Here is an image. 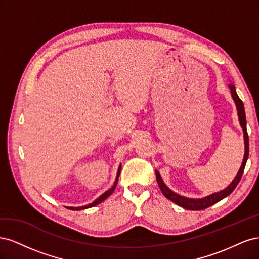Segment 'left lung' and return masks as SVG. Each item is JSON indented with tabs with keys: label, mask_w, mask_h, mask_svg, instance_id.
<instances>
[{
	"label": "left lung",
	"mask_w": 259,
	"mask_h": 259,
	"mask_svg": "<svg viewBox=\"0 0 259 259\" xmlns=\"http://www.w3.org/2000/svg\"><path fill=\"white\" fill-rule=\"evenodd\" d=\"M229 89L231 92V96L236 103L237 106V110H238V116H239V121H240V125L243 130V135H244V146H245V152H244V158H243V162L241 164V167L238 171L237 176L234 177V179L232 180V183L226 188V189L215 192L213 194H209L205 198L202 199H190V198H186L183 197V195H179L177 193H175L174 191H171L169 188L164 184V182L162 180V177L160 175V173L158 170H155V175H156V180H158V184L160 189L162 191V193L164 194V197H166L168 200H170L171 202L176 203L177 205L182 206L186 209H190V210H200V209H205L211 205H214L215 203L219 202L221 200L225 199L228 195L236 189V187L238 186L239 182L241 180V177L243 175V171H244L245 168V164L246 161L248 159V152H249V145H248V135H247V131H246V116H245V110H244V105H243L242 100L239 98L236 88L234 85L230 84Z\"/></svg>",
	"instance_id": "obj_1"
}]
</instances>
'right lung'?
I'll list each match as a JSON object with an SVG mask.
<instances>
[{
    "label": "right lung",
    "instance_id": "add662e5",
    "mask_svg": "<svg viewBox=\"0 0 259 259\" xmlns=\"http://www.w3.org/2000/svg\"><path fill=\"white\" fill-rule=\"evenodd\" d=\"M120 173H121V165L119 166V168H117V173H116V177H115V182H114V184H113V186L110 188V189L109 190H107L105 193H103L100 195L99 198H97L95 201H94L93 203H91V204H89V205H85V206H80V207H67V208H69V209H72V210H81V209H85V208H90V207H93V206H95V205H97V204H99V203H101L103 201H105L109 195H111V193L113 192V190L115 189V187H116V184H117V180H119V176H120Z\"/></svg>",
    "mask_w": 259,
    "mask_h": 259
}]
</instances>
